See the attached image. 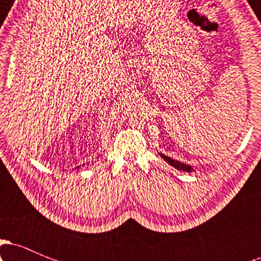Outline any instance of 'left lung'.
Returning <instances> with one entry per match:
<instances>
[{
	"instance_id": "obj_1",
	"label": "left lung",
	"mask_w": 261,
	"mask_h": 261,
	"mask_svg": "<svg viewBox=\"0 0 261 261\" xmlns=\"http://www.w3.org/2000/svg\"><path fill=\"white\" fill-rule=\"evenodd\" d=\"M160 154H161V157L163 158L164 161L168 162L170 166H173V167H174V168H176V169L184 170V172H191V170H194L193 167L188 166V164H184V163H181V162L173 160V158H170V157H168V155H166V154H162V153H160Z\"/></svg>"
}]
</instances>
